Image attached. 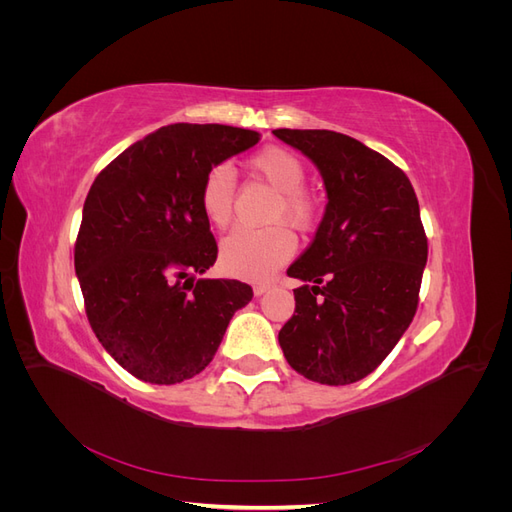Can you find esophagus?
<instances>
[{"mask_svg":"<svg viewBox=\"0 0 512 512\" xmlns=\"http://www.w3.org/2000/svg\"><path fill=\"white\" fill-rule=\"evenodd\" d=\"M271 286H273V284H269V282L254 284V294H256V297H260V294H265L267 290H271Z\"/></svg>","mask_w":512,"mask_h":512,"instance_id":"1","label":"esophagus"}]
</instances>
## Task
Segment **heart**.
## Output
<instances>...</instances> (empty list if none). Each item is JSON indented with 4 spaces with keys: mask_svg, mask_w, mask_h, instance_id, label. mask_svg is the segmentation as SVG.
<instances>
[{
    "mask_svg": "<svg viewBox=\"0 0 512 512\" xmlns=\"http://www.w3.org/2000/svg\"><path fill=\"white\" fill-rule=\"evenodd\" d=\"M252 173L277 192L269 211V222H288L309 230L320 215V200L303 188L307 170L297 153L284 147H267L250 160ZM200 209L215 228H226L235 211V173L230 166H213L200 185ZM297 250V239L286 224L267 228H239L222 241V269L243 280H265L280 269Z\"/></svg>",
    "mask_w": 512,
    "mask_h": 512,
    "instance_id": "1",
    "label": "heart"
}]
</instances>
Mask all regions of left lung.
<instances>
[{"mask_svg":"<svg viewBox=\"0 0 512 512\" xmlns=\"http://www.w3.org/2000/svg\"><path fill=\"white\" fill-rule=\"evenodd\" d=\"M312 160L327 209L288 275L294 314L280 331L286 361L307 380L352 384L374 371L410 327L427 237L410 179L382 153L331 130H273Z\"/></svg>","mask_w":512,"mask_h":512,"instance_id":"8db88e82","label":"left lung"}]
</instances>
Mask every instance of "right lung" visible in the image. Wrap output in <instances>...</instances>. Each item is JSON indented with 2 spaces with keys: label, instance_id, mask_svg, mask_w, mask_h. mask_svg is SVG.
<instances>
[{
  "label": "right lung",
  "instance_id": "add662e5",
  "mask_svg": "<svg viewBox=\"0 0 512 512\" xmlns=\"http://www.w3.org/2000/svg\"><path fill=\"white\" fill-rule=\"evenodd\" d=\"M254 130L173 123L108 164L85 198L74 271L104 350L151 384L203 371L230 318L252 301L237 280H196L218 258L200 185L213 166L254 147Z\"/></svg>",
  "mask_w": 512,
  "mask_h": 512
}]
</instances>
